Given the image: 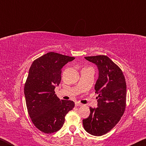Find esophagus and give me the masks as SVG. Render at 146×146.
<instances>
[{
	"instance_id": "obj_1",
	"label": "esophagus",
	"mask_w": 146,
	"mask_h": 146,
	"mask_svg": "<svg viewBox=\"0 0 146 146\" xmlns=\"http://www.w3.org/2000/svg\"><path fill=\"white\" fill-rule=\"evenodd\" d=\"M75 106H82V104H81L80 102H75Z\"/></svg>"
}]
</instances>
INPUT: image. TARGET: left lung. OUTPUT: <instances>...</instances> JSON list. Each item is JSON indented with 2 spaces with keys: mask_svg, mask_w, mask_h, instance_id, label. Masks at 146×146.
<instances>
[{
  "mask_svg": "<svg viewBox=\"0 0 146 146\" xmlns=\"http://www.w3.org/2000/svg\"><path fill=\"white\" fill-rule=\"evenodd\" d=\"M95 64L98 78L95 86L98 107L90 108V116L83 119L84 129L94 136L108 133L119 122L126 106V83L122 71L108 56H86Z\"/></svg>",
  "mask_w": 146,
  "mask_h": 146,
  "instance_id": "8db88e82",
  "label": "left lung"
}]
</instances>
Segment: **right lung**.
Wrapping results in <instances>:
<instances>
[{
	"mask_svg": "<svg viewBox=\"0 0 146 146\" xmlns=\"http://www.w3.org/2000/svg\"><path fill=\"white\" fill-rule=\"evenodd\" d=\"M74 59L49 52L35 60L29 68L24 85L26 106L32 122L42 132L58 131L75 106L73 101L59 99L54 91L60 83L62 68Z\"/></svg>",
	"mask_w": 146,
	"mask_h": 146,
	"instance_id": "right-lung-1",
	"label": "right lung"
}]
</instances>
